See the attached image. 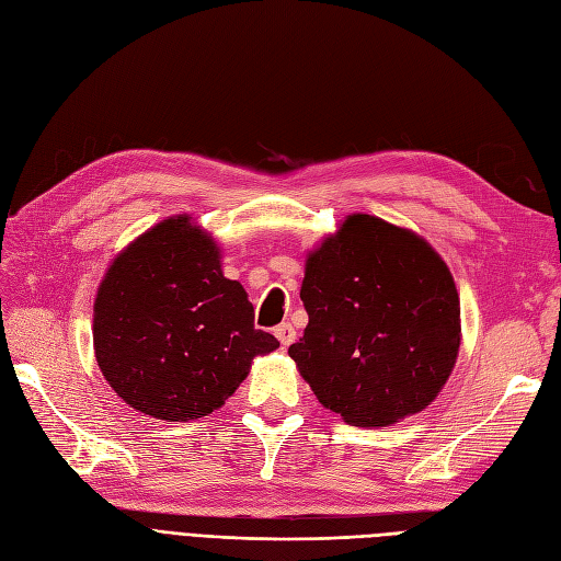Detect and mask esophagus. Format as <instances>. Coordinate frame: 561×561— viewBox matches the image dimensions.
<instances>
[{
	"label": "esophagus",
	"mask_w": 561,
	"mask_h": 561,
	"mask_svg": "<svg viewBox=\"0 0 561 561\" xmlns=\"http://www.w3.org/2000/svg\"><path fill=\"white\" fill-rule=\"evenodd\" d=\"M274 334H276V339L280 341V345L283 347H287L289 343L295 341V336H297V332H295V327L289 324V322H283V324H278L276 330H274Z\"/></svg>",
	"instance_id": "1"
}]
</instances>
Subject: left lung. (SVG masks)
<instances>
[{
	"instance_id": "obj_1",
	"label": "left lung",
	"mask_w": 561,
	"mask_h": 561,
	"mask_svg": "<svg viewBox=\"0 0 561 561\" xmlns=\"http://www.w3.org/2000/svg\"><path fill=\"white\" fill-rule=\"evenodd\" d=\"M308 313L289 345L318 401L355 427H388L438 397L461 343L448 264L413 229L351 214L308 250Z\"/></svg>"
}]
</instances>
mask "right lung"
Listing matches in <instances>:
<instances>
[{
	"label": "right lung",
	"mask_w": 561,
	"mask_h": 561,
	"mask_svg": "<svg viewBox=\"0 0 561 561\" xmlns=\"http://www.w3.org/2000/svg\"><path fill=\"white\" fill-rule=\"evenodd\" d=\"M218 241L187 214L152 225L96 287V364L127 405L187 422L218 411L257 355L280 345L255 330L253 304L222 274Z\"/></svg>",
	"instance_id": "right-lung-1"
}]
</instances>
